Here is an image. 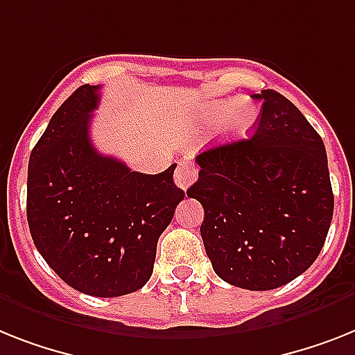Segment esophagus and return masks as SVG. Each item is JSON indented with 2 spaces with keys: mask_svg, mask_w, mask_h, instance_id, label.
I'll return each mask as SVG.
<instances>
[{
  "mask_svg": "<svg viewBox=\"0 0 355 355\" xmlns=\"http://www.w3.org/2000/svg\"><path fill=\"white\" fill-rule=\"evenodd\" d=\"M196 178H198V166L189 163V161H181L180 166H178V171H175L174 174L175 184H178L180 189L187 190L190 184L194 183Z\"/></svg>",
  "mask_w": 355,
  "mask_h": 355,
  "instance_id": "1",
  "label": "esophagus"
}]
</instances>
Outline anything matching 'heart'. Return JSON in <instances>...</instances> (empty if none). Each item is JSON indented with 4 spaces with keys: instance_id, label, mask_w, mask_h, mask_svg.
<instances>
[{
    "instance_id": "1",
    "label": "heart",
    "mask_w": 355,
    "mask_h": 355,
    "mask_svg": "<svg viewBox=\"0 0 355 355\" xmlns=\"http://www.w3.org/2000/svg\"><path fill=\"white\" fill-rule=\"evenodd\" d=\"M259 118V108L248 99H218L210 101L201 110V121L207 125L219 123L221 137L237 141L247 137Z\"/></svg>"
}]
</instances>
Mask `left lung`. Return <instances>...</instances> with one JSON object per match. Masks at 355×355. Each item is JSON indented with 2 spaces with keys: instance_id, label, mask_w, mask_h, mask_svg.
Listing matches in <instances>:
<instances>
[{
  "instance_id": "1",
  "label": "left lung",
  "mask_w": 355,
  "mask_h": 355,
  "mask_svg": "<svg viewBox=\"0 0 355 355\" xmlns=\"http://www.w3.org/2000/svg\"><path fill=\"white\" fill-rule=\"evenodd\" d=\"M263 101L250 139L196 157L189 198L203 205L201 237L214 272L247 290H272L318 259L334 214L323 139L276 90Z\"/></svg>"
}]
</instances>
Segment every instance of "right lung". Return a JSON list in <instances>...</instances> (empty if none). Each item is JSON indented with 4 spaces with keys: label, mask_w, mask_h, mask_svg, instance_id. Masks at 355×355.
Masks as SVG:
<instances>
[{
    "label": "right lung",
    "mask_w": 355,
    "mask_h": 355,
    "mask_svg": "<svg viewBox=\"0 0 355 355\" xmlns=\"http://www.w3.org/2000/svg\"><path fill=\"white\" fill-rule=\"evenodd\" d=\"M98 103V85L79 87L32 148L26 221L46 265L67 285L118 297L150 279L157 239L184 192L174 183L175 163L141 174L94 148Z\"/></svg>",
    "instance_id": "add662e5"
}]
</instances>
